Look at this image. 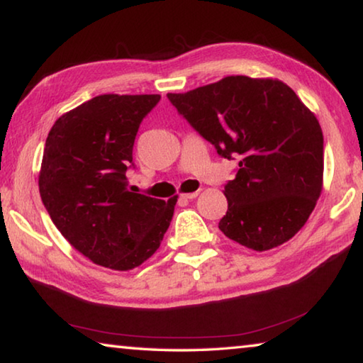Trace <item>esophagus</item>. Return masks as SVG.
I'll list each match as a JSON object with an SVG mask.
<instances>
[{
  "label": "esophagus",
  "instance_id": "esophagus-1",
  "mask_svg": "<svg viewBox=\"0 0 363 363\" xmlns=\"http://www.w3.org/2000/svg\"><path fill=\"white\" fill-rule=\"evenodd\" d=\"M199 190H196V192H189V194H182V199H186V200H192V199H195V196H199Z\"/></svg>",
  "mask_w": 363,
  "mask_h": 363
}]
</instances>
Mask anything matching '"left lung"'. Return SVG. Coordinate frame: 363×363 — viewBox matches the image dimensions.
Masks as SVG:
<instances>
[{
    "label": "left lung",
    "mask_w": 363,
    "mask_h": 363,
    "mask_svg": "<svg viewBox=\"0 0 363 363\" xmlns=\"http://www.w3.org/2000/svg\"><path fill=\"white\" fill-rule=\"evenodd\" d=\"M168 99L220 157L238 160L235 179L224 186V235L256 251L290 240L322 192L315 115L290 86L270 78L225 77Z\"/></svg>",
    "instance_id": "obj_1"
}]
</instances>
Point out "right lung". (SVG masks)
<instances>
[{
  "instance_id": "add662e5",
  "label": "right lung",
  "mask_w": 363,
  "mask_h": 363,
  "mask_svg": "<svg viewBox=\"0 0 363 363\" xmlns=\"http://www.w3.org/2000/svg\"><path fill=\"white\" fill-rule=\"evenodd\" d=\"M158 94H102L70 110L48 134L40 195L54 225L99 266L130 270L155 253L173 219L168 201L128 190L133 145Z\"/></svg>"
}]
</instances>
